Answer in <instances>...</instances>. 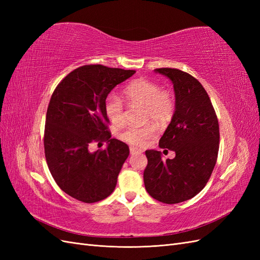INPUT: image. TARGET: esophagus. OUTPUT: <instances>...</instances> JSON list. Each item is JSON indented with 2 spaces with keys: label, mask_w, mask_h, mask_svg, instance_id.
I'll use <instances>...</instances> for the list:
<instances>
[{
  "label": "esophagus",
  "mask_w": 260,
  "mask_h": 260,
  "mask_svg": "<svg viewBox=\"0 0 260 260\" xmlns=\"http://www.w3.org/2000/svg\"><path fill=\"white\" fill-rule=\"evenodd\" d=\"M141 153H142V149H140V148L135 147V146L130 147V154L131 155H138V154H141Z\"/></svg>",
  "instance_id": "obj_1"
}]
</instances>
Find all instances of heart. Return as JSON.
<instances>
[{
    "label": "heart",
    "mask_w": 260,
    "mask_h": 260,
    "mask_svg": "<svg viewBox=\"0 0 260 260\" xmlns=\"http://www.w3.org/2000/svg\"><path fill=\"white\" fill-rule=\"evenodd\" d=\"M123 95L131 105L143 106V121H154L159 124L168 122L175 113V99L169 91L161 90L160 85L144 78H139L128 83ZM105 114L114 125L120 127L124 122V108L121 100L109 95L104 104ZM155 135V127L148 123L143 127L125 128L119 138L129 144L144 146Z\"/></svg>",
    "instance_id": "1"
}]
</instances>
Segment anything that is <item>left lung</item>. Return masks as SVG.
<instances>
[{
	"mask_svg": "<svg viewBox=\"0 0 260 260\" xmlns=\"http://www.w3.org/2000/svg\"><path fill=\"white\" fill-rule=\"evenodd\" d=\"M155 72L174 84L176 109L159 147L174 151L176 157L164 160L160 152L146 151L144 185L153 199L177 204L194 198L208 182L218 157L219 124L208 94L198 79L176 68Z\"/></svg>",
	"mask_w": 260,
	"mask_h": 260,
	"instance_id": "1",
	"label": "left lung"
}]
</instances>
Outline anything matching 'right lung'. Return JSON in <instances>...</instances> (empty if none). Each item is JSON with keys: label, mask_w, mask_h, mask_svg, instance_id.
<instances>
[{"label": "right lung", "mask_w": 260, "mask_h": 260, "mask_svg": "<svg viewBox=\"0 0 260 260\" xmlns=\"http://www.w3.org/2000/svg\"><path fill=\"white\" fill-rule=\"evenodd\" d=\"M136 70L84 65L73 70L54 90L46 112L44 152L55 182L83 203L106 199L129 156V146L112 139L105 114L106 98ZM108 141L105 150L91 153L92 142Z\"/></svg>", "instance_id": "right-lung-1"}]
</instances>
